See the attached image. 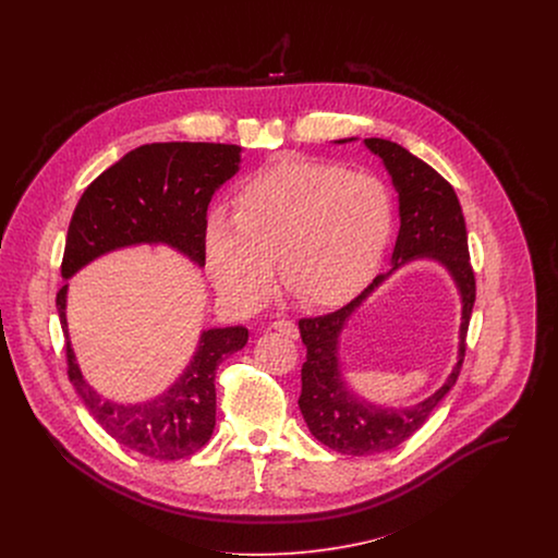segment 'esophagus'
I'll return each instance as SVG.
<instances>
[{"label":"esophagus","mask_w":558,"mask_h":558,"mask_svg":"<svg viewBox=\"0 0 558 558\" xmlns=\"http://www.w3.org/2000/svg\"><path fill=\"white\" fill-rule=\"evenodd\" d=\"M272 328L279 330V332H283V335L290 337V339H296V337H299V326H296V322H292V319H275V322H272Z\"/></svg>","instance_id":"esophagus-1"}]
</instances>
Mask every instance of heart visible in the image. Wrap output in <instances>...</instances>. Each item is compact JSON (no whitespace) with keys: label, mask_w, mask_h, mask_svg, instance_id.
<instances>
[{"label":"heart","mask_w":558,"mask_h":558,"mask_svg":"<svg viewBox=\"0 0 558 558\" xmlns=\"http://www.w3.org/2000/svg\"><path fill=\"white\" fill-rule=\"evenodd\" d=\"M393 232V197L369 173L319 160H275L251 178L236 213L206 226V259L219 292L257 307L283 286L310 307H339L376 275Z\"/></svg>","instance_id":"obj_1"}]
</instances>
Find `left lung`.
<instances>
[{
    "label": "left lung",
    "mask_w": 558,
    "mask_h": 558,
    "mask_svg": "<svg viewBox=\"0 0 558 558\" xmlns=\"http://www.w3.org/2000/svg\"><path fill=\"white\" fill-rule=\"evenodd\" d=\"M354 142L339 140L337 144ZM378 155L399 195V234L391 257V270L378 275L345 307L299 322L307 361L301 369L303 391L299 405L310 432L322 445L345 456H376L408 440L445 398L462 369L466 332L475 305V272L469 255V236L462 206L453 186L425 160L389 140H365ZM434 258L454 277L463 299V324L459 363L446 385L434 396L408 409H383L359 399L342 380L338 365V337L344 322L363 300L398 267L412 258Z\"/></svg>",
    "instance_id": "1"
}]
</instances>
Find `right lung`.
<instances>
[{
  "label": "right lung",
  "instance_id": "right-lung-1",
  "mask_svg": "<svg viewBox=\"0 0 558 558\" xmlns=\"http://www.w3.org/2000/svg\"><path fill=\"white\" fill-rule=\"evenodd\" d=\"M240 165V146L204 142L146 144L105 169L73 213L62 277L124 246L167 244L193 264H206V213L215 191ZM69 283L56 305L66 337L69 378L96 423L120 445L153 460H180L199 451L217 421V367L244 348L248 330H204L182 376L159 398L120 403L96 393L81 374L66 322Z\"/></svg>",
  "mask_w": 558,
  "mask_h": 558
}]
</instances>
